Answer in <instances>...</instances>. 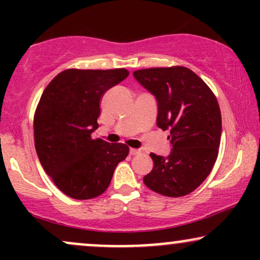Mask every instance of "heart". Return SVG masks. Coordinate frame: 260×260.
<instances>
[{
    "label": "heart",
    "instance_id": "b5f03b06",
    "mask_svg": "<svg viewBox=\"0 0 260 260\" xmlns=\"http://www.w3.org/2000/svg\"><path fill=\"white\" fill-rule=\"evenodd\" d=\"M143 103H144V96H139L138 99H137V101H136V107L137 109H142V105H143Z\"/></svg>",
    "mask_w": 260,
    "mask_h": 260
}]
</instances>
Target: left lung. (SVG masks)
<instances>
[{"instance_id": "left-lung-1", "label": "left lung", "mask_w": 260, "mask_h": 260, "mask_svg": "<svg viewBox=\"0 0 260 260\" xmlns=\"http://www.w3.org/2000/svg\"><path fill=\"white\" fill-rule=\"evenodd\" d=\"M126 70H67L46 86L34 115L35 149L45 172L66 196L91 199L110 186L129 148L95 137L100 99L126 79Z\"/></svg>"}]
</instances>
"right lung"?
Returning <instances> with one entry per match:
<instances>
[{
  "label": "right lung",
  "instance_id": "add662e5",
  "mask_svg": "<svg viewBox=\"0 0 260 260\" xmlns=\"http://www.w3.org/2000/svg\"><path fill=\"white\" fill-rule=\"evenodd\" d=\"M134 78L156 98L157 127L170 131L169 156L151 154L154 168L143 178L159 194H189L215 164L221 137V112L215 95L194 72L182 66L147 68Z\"/></svg>",
  "mask_w": 260,
  "mask_h": 260
}]
</instances>
